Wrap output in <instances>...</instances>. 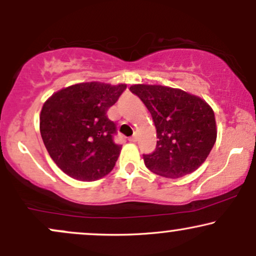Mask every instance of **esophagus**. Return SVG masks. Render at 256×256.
I'll return each instance as SVG.
<instances>
[{
  "instance_id": "esophagus-1",
  "label": "esophagus",
  "mask_w": 256,
  "mask_h": 256,
  "mask_svg": "<svg viewBox=\"0 0 256 256\" xmlns=\"http://www.w3.org/2000/svg\"><path fill=\"white\" fill-rule=\"evenodd\" d=\"M128 140H130V142H134V143H136L137 140H138V136H137V134H134V136L128 138Z\"/></svg>"
}]
</instances>
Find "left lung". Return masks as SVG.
Returning a JSON list of instances; mask_svg holds the SVG:
<instances>
[{
    "mask_svg": "<svg viewBox=\"0 0 256 256\" xmlns=\"http://www.w3.org/2000/svg\"><path fill=\"white\" fill-rule=\"evenodd\" d=\"M130 90L150 112L156 128V149L143 155L146 166L166 178L196 171L216 140L212 107L198 96L164 85L136 84Z\"/></svg>",
    "mask_w": 256,
    "mask_h": 256,
    "instance_id": "1",
    "label": "left lung"
}]
</instances>
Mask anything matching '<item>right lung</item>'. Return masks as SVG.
Wrapping results in <instances>:
<instances>
[{
    "instance_id": "right-lung-1",
    "label": "right lung",
    "mask_w": 256,
    "mask_h": 256,
    "mask_svg": "<svg viewBox=\"0 0 256 256\" xmlns=\"http://www.w3.org/2000/svg\"><path fill=\"white\" fill-rule=\"evenodd\" d=\"M126 84L79 83L56 91L44 102L40 116L43 143L58 168L82 182L107 176L122 150L113 134L116 124L107 110Z\"/></svg>"
}]
</instances>
